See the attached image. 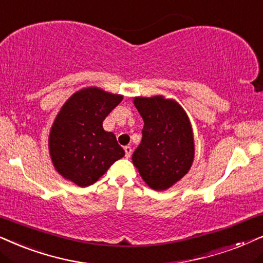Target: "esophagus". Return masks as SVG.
I'll list each match as a JSON object with an SVG mask.
<instances>
[{
  "label": "esophagus",
  "instance_id": "34e87169",
  "mask_svg": "<svg viewBox=\"0 0 263 263\" xmlns=\"http://www.w3.org/2000/svg\"><path fill=\"white\" fill-rule=\"evenodd\" d=\"M124 150H125V155H126V157L131 156V154H132V148H131V146L126 145L125 148H124Z\"/></svg>",
  "mask_w": 263,
  "mask_h": 263
}]
</instances>
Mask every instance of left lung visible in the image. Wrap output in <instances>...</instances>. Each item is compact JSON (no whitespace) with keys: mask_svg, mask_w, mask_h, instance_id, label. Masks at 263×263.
<instances>
[{"mask_svg":"<svg viewBox=\"0 0 263 263\" xmlns=\"http://www.w3.org/2000/svg\"><path fill=\"white\" fill-rule=\"evenodd\" d=\"M134 104L144 127L132 162L149 187L164 191L187 174L194 162L195 141L190 119L176 100L162 95L135 97Z\"/></svg>","mask_w":263,"mask_h":263,"instance_id":"obj_1","label":"left lung"}]
</instances>
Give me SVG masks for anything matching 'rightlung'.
<instances>
[{
	"label": "right lung",
	"instance_id": "obj_1",
	"mask_svg": "<svg viewBox=\"0 0 263 263\" xmlns=\"http://www.w3.org/2000/svg\"><path fill=\"white\" fill-rule=\"evenodd\" d=\"M122 99V95L89 86L64 103L48 139L52 166L64 179L80 187L89 186L125 155L113 132L103 128V120Z\"/></svg>",
	"mask_w": 263,
	"mask_h": 263
}]
</instances>
